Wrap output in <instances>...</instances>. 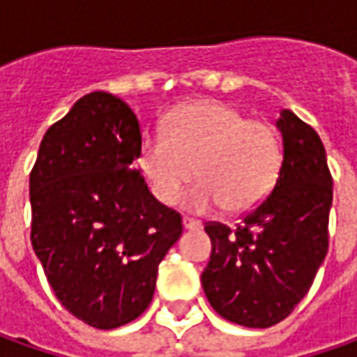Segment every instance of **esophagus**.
<instances>
[{
    "label": "esophagus",
    "mask_w": 357,
    "mask_h": 357,
    "mask_svg": "<svg viewBox=\"0 0 357 357\" xmlns=\"http://www.w3.org/2000/svg\"><path fill=\"white\" fill-rule=\"evenodd\" d=\"M183 227H185V229H199V227H202V222L192 220V218H183Z\"/></svg>",
    "instance_id": "obj_1"
}]
</instances>
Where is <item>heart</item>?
Here are the masks:
<instances>
[{"mask_svg": "<svg viewBox=\"0 0 357 357\" xmlns=\"http://www.w3.org/2000/svg\"><path fill=\"white\" fill-rule=\"evenodd\" d=\"M282 163V139L271 123L215 100L176 107L163 132L144 133L137 149L139 172L163 206H174L195 174L199 181L185 199L195 211L220 204L231 213L256 208L273 190Z\"/></svg>", "mask_w": 357, "mask_h": 357, "instance_id": "heart-1", "label": "heart"}]
</instances>
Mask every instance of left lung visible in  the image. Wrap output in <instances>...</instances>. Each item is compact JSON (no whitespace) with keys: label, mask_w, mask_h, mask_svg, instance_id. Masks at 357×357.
<instances>
[{"label":"left lung","mask_w":357,"mask_h":357,"mask_svg":"<svg viewBox=\"0 0 357 357\" xmlns=\"http://www.w3.org/2000/svg\"><path fill=\"white\" fill-rule=\"evenodd\" d=\"M278 128L284 163L268 197L236 227L208 222L211 256L202 286L211 307L245 328L286 319L314 284L330 245L332 174L319 135L289 109Z\"/></svg>","instance_id":"1"}]
</instances>
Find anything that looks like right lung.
Returning a JSON list of instances; mask_svg holds the SVG:
<instances>
[{"mask_svg":"<svg viewBox=\"0 0 357 357\" xmlns=\"http://www.w3.org/2000/svg\"><path fill=\"white\" fill-rule=\"evenodd\" d=\"M130 105L93 91L45 132L29 174L31 245L71 316L114 330L142 316L181 215L149 194Z\"/></svg>","mask_w":357,"mask_h":357,"instance_id":"obj_1","label":"right lung"}]
</instances>
